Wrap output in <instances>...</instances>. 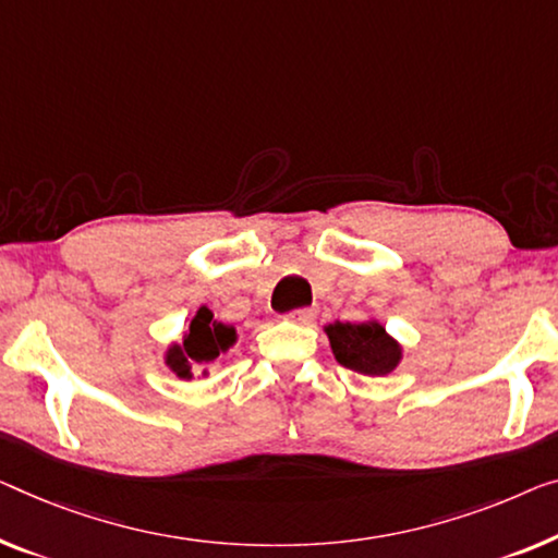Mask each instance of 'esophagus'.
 <instances>
[{
    "instance_id": "1",
    "label": "esophagus",
    "mask_w": 558,
    "mask_h": 558,
    "mask_svg": "<svg viewBox=\"0 0 558 558\" xmlns=\"http://www.w3.org/2000/svg\"><path fill=\"white\" fill-rule=\"evenodd\" d=\"M286 318L290 323H298V326H311V323L315 320V311L313 307H298V311H290Z\"/></svg>"
}]
</instances>
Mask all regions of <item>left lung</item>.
Here are the masks:
<instances>
[{"instance_id":"left-lung-1","label":"left lung","mask_w":558,"mask_h":558,"mask_svg":"<svg viewBox=\"0 0 558 558\" xmlns=\"http://www.w3.org/2000/svg\"><path fill=\"white\" fill-rule=\"evenodd\" d=\"M332 355L363 376H384L401 361V348L378 323H340L326 328Z\"/></svg>"}]
</instances>
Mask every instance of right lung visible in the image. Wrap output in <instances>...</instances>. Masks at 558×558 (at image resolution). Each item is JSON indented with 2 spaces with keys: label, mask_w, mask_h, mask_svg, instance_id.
<instances>
[{
  "label": "right lung",
  "mask_w": 558,
  "mask_h": 558,
  "mask_svg": "<svg viewBox=\"0 0 558 558\" xmlns=\"http://www.w3.org/2000/svg\"><path fill=\"white\" fill-rule=\"evenodd\" d=\"M232 343H235V330L215 323L213 313L207 307H199L182 345H172L168 351V365L180 378H193L190 368H203L213 363Z\"/></svg>",
  "instance_id": "obj_1"
}]
</instances>
